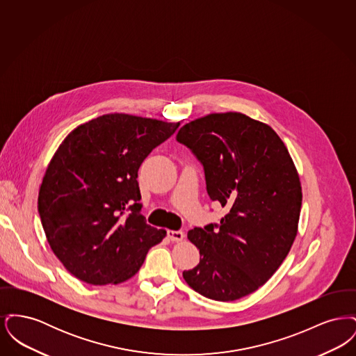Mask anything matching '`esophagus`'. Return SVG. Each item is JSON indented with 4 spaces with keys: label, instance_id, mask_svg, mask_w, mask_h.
Returning a JSON list of instances; mask_svg holds the SVG:
<instances>
[{
    "label": "esophagus",
    "instance_id": "1",
    "mask_svg": "<svg viewBox=\"0 0 356 356\" xmlns=\"http://www.w3.org/2000/svg\"><path fill=\"white\" fill-rule=\"evenodd\" d=\"M167 236H168V238L172 240V241H181V240L186 237V235H184L183 231H172V229H170V231L167 232Z\"/></svg>",
    "mask_w": 356,
    "mask_h": 356
}]
</instances>
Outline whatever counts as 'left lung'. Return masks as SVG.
Returning a JSON list of instances; mask_svg holds the SVG:
<instances>
[{"label": "left lung", "instance_id": "left-lung-1", "mask_svg": "<svg viewBox=\"0 0 356 356\" xmlns=\"http://www.w3.org/2000/svg\"><path fill=\"white\" fill-rule=\"evenodd\" d=\"M176 140L203 165L209 199L227 208L220 222L188 232L200 263L183 277L212 300L247 296L280 267L298 234L302 186L292 159L271 127L237 112L191 121Z\"/></svg>", "mask_w": 356, "mask_h": 356}]
</instances>
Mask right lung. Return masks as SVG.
I'll use <instances>...</instances> for the list:
<instances>
[{
	"instance_id": "obj_1",
	"label": "right lung",
	"mask_w": 356,
	"mask_h": 356,
	"mask_svg": "<svg viewBox=\"0 0 356 356\" xmlns=\"http://www.w3.org/2000/svg\"><path fill=\"white\" fill-rule=\"evenodd\" d=\"M179 125L104 115L58 147L40 188L38 213L51 251L73 276L93 286L122 283L165 237L141 213L137 172Z\"/></svg>"
}]
</instances>
